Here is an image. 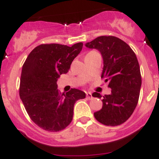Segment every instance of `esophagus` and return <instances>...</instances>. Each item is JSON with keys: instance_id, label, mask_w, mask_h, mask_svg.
I'll return each instance as SVG.
<instances>
[{"instance_id": "34e87169", "label": "esophagus", "mask_w": 159, "mask_h": 159, "mask_svg": "<svg viewBox=\"0 0 159 159\" xmlns=\"http://www.w3.org/2000/svg\"><path fill=\"white\" fill-rule=\"evenodd\" d=\"M86 97L88 99H93V95L91 93H86Z\"/></svg>"}]
</instances>
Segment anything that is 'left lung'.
<instances>
[{
	"label": "left lung",
	"mask_w": 159,
	"mask_h": 159,
	"mask_svg": "<svg viewBox=\"0 0 159 159\" xmlns=\"http://www.w3.org/2000/svg\"><path fill=\"white\" fill-rule=\"evenodd\" d=\"M85 47L101 52L104 62L101 78L111 89V94L103 97L93 93V97L103 98L102 108L94 116L104 125H120L133 113L139 97L142 78L136 55L128 44L111 35L97 37Z\"/></svg>",
	"instance_id": "left-lung-1"
}]
</instances>
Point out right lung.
Listing matches in <instances>:
<instances>
[{
    "mask_svg": "<svg viewBox=\"0 0 159 159\" xmlns=\"http://www.w3.org/2000/svg\"><path fill=\"white\" fill-rule=\"evenodd\" d=\"M82 46V43L72 47L41 44L31 51L23 65L20 97L31 120L45 131L65 129L73 120L75 102L85 97L77 89L66 93L57 89L58 78L69 71Z\"/></svg>",
    "mask_w": 159,
    "mask_h": 159,
    "instance_id": "1",
    "label": "right lung"
}]
</instances>
